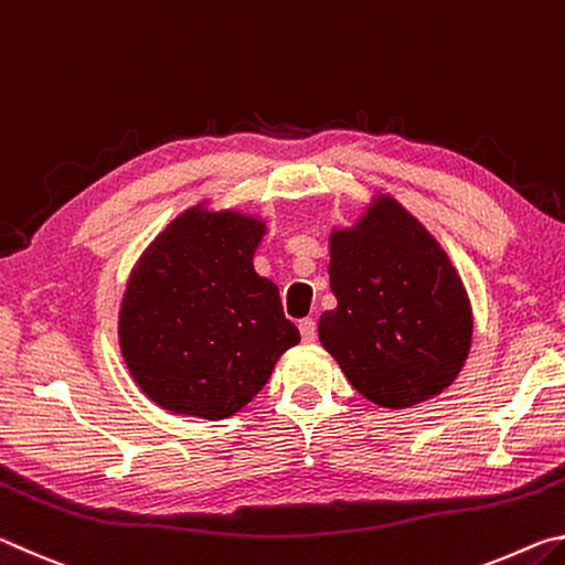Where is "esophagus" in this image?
Masks as SVG:
<instances>
[{
    "label": "esophagus",
    "mask_w": 565,
    "mask_h": 565,
    "mask_svg": "<svg viewBox=\"0 0 565 565\" xmlns=\"http://www.w3.org/2000/svg\"><path fill=\"white\" fill-rule=\"evenodd\" d=\"M299 331H301V339L306 343H311L313 339H317V321H313V319H301L299 321Z\"/></svg>",
    "instance_id": "esophagus-1"
}]
</instances>
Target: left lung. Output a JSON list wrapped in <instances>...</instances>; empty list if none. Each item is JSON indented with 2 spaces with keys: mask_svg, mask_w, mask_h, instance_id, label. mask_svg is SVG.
Here are the masks:
<instances>
[{
  "mask_svg": "<svg viewBox=\"0 0 565 565\" xmlns=\"http://www.w3.org/2000/svg\"><path fill=\"white\" fill-rule=\"evenodd\" d=\"M337 309L319 341L371 404L411 408L461 374L473 311L461 274L436 236L391 194H376L351 226L329 234Z\"/></svg>",
  "mask_w": 565,
  "mask_h": 565,
  "instance_id": "8db88e82",
  "label": "left lung"
}]
</instances>
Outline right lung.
Returning <instances> with one entry per match:
<instances>
[{"label": "right lung", "instance_id": "obj_1", "mask_svg": "<svg viewBox=\"0 0 565 565\" xmlns=\"http://www.w3.org/2000/svg\"><path fill=\"white\" fill-rule=\"evenodd\" d=\"M264 234L266 218L199 202L134 264L119 306V349L137 386L169 414H238L301 341L276 284L254 271Z\"/></svg>", "mask_w": 565, "mask_h": 565}]
</instances>
